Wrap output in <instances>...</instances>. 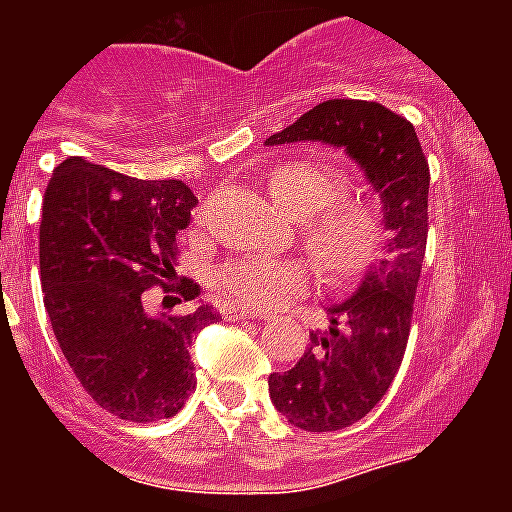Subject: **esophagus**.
<instances>
[{
  "mask_svg": "<svg viewBox=\"0 0 512 512\" xmlns=\"http://www.w3.org/2000/svg\"><path fill=\"white\" fill-rule=\"evenodd\" d=\"M223 316L228 321H244V319H263V316H257L252 311H239V308H225Z\"/></svg>",
  "mask_w": 512,
  "mask_h": 512,
  "instance_id": "obj_1",
  "label": "esophagus"
}]
</instances>
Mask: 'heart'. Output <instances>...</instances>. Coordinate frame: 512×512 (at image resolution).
I'll use <instances>...</instances> for the list:
<instances>
[{
	"instance_id": "heart-1",
	"label": "heart",
	"mask_w": 512,
	"mask_h": 512,
	"mask_svg": "<svg viewBox=\"0 0 512 512\" xmlns=\"http://www.w3.org/2000/svg\"><path fill=\"white\" fill-rule=\"evenodd\" d=\"M268 193L287 215L303 220L300 244L311 255L321 281L335 292H350L372 276L390 252L388 212L377 196L345 191L348 175L324 159H295L271 170ZM313 265L287 260H228L212 273L220 303L239 311H271L305 295Z\"/></svg>"
}]
</instances>
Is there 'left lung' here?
I'll return each mask as SVG.
<instances>
[{"label":"left lung","mask_w":512,"mask_h":512,"mask_svg":"<svg viewBox=\"0 0 512 512\" xmlns=\"http://www.w3.org/2000/svg\"><path fill=\"white\" fill-rule=\"evenodd\" d=\"M297 140L345 148L380 191L393 231L388 260L329 311L327 335L311 332L303 358L268 377L273 406L295 428L329 433L372 412L401 369L428 247L430 167L414 124L374 100H324L265 143Z\"/></svg>","instance_id":"1"}]
</instances>
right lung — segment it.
I'll list each match as a JSON object with an SVG mask.
<instances>
[{
	"mask_svg": "<svg viewBox=\"0 0 512 512\" xmlns=\"http://www.w3.org/2000/svg\"><path fill=\"white\" fill-rule=\"evenodd\" d=\"M199 204L183 180H138L71 156L55 167L42 201L39 276L52 332L76 380L119 420L175 417L196 388L188 345L223 316L146 311L151 292L199 297L170 281L175 236Z\"/></svg>",
	"mask_w": 512,
	"mask_h": 512,
	"instance_id": "right-lung-1",
	"label": "right lung"
}]
</instances>
